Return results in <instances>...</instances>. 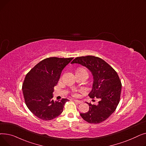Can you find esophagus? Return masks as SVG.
Wrapping results in <instances>:
<instances>
[{"instance_id":"esophagus-1","label":"esophagus","mask_w":146,"mask_h":146,"mask_svg":"<svg viewBox=\"0 0 146 146\" xmlns=\"http://www.w3.org/2000/svg\"><path fill=\"white\" fill-rule=\"evenodd\" d=\"M74 101L76 103H77V104H81V103L82 102V101H80L77 100V99H74Z\"/></svg>"}]
</instances>
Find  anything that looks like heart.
Instances as JSON below:
<instances>
[{
    "label": "heart",
    "mask_w": 146,
    "mask_h": 146,
    "mask_svg": "<svg viewBox=\"0 0 146 146\" xmlns=\"http://www.w3.org/2000/svg\"><path fill=\"white\" fill-rule=\"evenodd\" d=\"M80 70H83V69H80ZM73 95L74 96H77L78 95L77 92H76V90H74L73 91Z\"/></svg>",
    "instance_id": "obj_1"
}]
</instances>
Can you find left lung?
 Returning a JSON list of instances; mask_svg holds the SVG:
<instances>
[{
    "label": "left lung",
    "mask_w": 146,
    "mask_h": 146,
    "mask_svg": "<svg viewBox=\"0 0 146 146\" xmlns=\"http://www.w3.org/2000/svg\"><path fill=\"white\" fill-rule=\"evenodd\" d=\"M87 67L94 77L92 98L99 99L98 105L88 104L89 110L81 113L82 118L91 124H98L109 118L119 102L122 85L116 71L102 58L93 56L76 57L71 63Z\"/></svg>",
    "instance_id": "1"
}]
</instances>
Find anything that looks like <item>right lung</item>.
Returning <instances> with one entry per match:
<instances>
[{"mask_svg": "<svg viewBox=\"0 0 146 146\" xmlns=\"http://www.w3.org/2000/svg\"><path fill=\"white\" fill-rule=\"evenodd\" d=\"M72 58L49 57L41 61L26 75L22 91L26 105L36 117L45 121L57 117L68 100L54 101L52 93L63 68Z\"/></svg>", "mask_w": 146, "mask_h": 146, "instance_id": "1", "label": "right lung"}]
</instances>
